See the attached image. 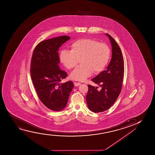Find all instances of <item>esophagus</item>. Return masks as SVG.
Here are the masks:
<instances>
[{
    "label": "esophagus",
    "instance_id": "esophagus-1",
    "mask_svg": "<svg viewBox=\"0 0 155 155\" xmlns=\"http://www.w3.org/2000/svg\"><path fill=\"white\" fill-rule=\"evenodd\" d=\"M81 85V83H77V82H74V86H78L79 85Z\"/></svg>",
    "mask_w": 155,
    "mask_h": 155
}]
</instances>
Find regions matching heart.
Masks as SVG:
<instances>
[{
  "mask_svg": "<svg viewBox=\"0 0 155 155\" xmlns=\"http://www.w3.org/2000/svg\"><path fill=\"white\" fill-rule=\"evenodd\" d=\"M71 51L64 49L60 53V59L68 70H71L78 64L70 77L76 81H83L91 75L98 74L105 68L110 59V48L104 43L84 38L74 41L70 45Z\"/></svg>",
  "mask_w": 155,
  "mask_h": 155,
  "instance_id": "heart-1",
  "label": "heart"
}]
</instances>
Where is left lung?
Returning a JSON list of instances; mask_svg holds the SVG:
<instances>
[{"mask_svg": "<svg viewBox=\"0 0 155 155\" xmlns=\"http://www.w3.org/2000/svg\"><path fill=\"white\" fill-rule=\"evenodd\" d=\"M112 47V59L106 70L91 79L101 87L88 85L86 102L89 110L94 113L107 110L112 106L121 93L124 77V60L121 49L110 35L107 34Z\"/></svg>", "mask_w": 155, "mask_h": 155, "instance_id": "8db88e82", "label": "left lung"}]
</instances>
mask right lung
<instances>
[{
    "label": "right lung",
    "mask_w": 155,
    "mask_h": 155,
    "mask_svg": "<svg viewBox=\"0 0 155 155\" xmlns=\"http://www.w3.org/2000/svg\"><path fill=\"white\" fill-rule=\"evenodd\" d=\"M70 39L61 36L41 41L35 48L31 61V76L38 98L47 108L54 111L66 107L74 87L71 81L60 83L68 74L59 66L58 50Z\"/></svg>",
    "instance_id": "1"
}]
</instances>
